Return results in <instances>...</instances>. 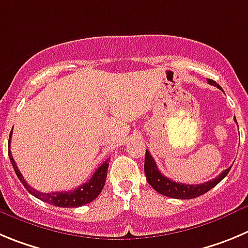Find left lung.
Here are the masks:
<instances>
[{"instance_id": "left-lung-1", "label": "left lung", "mask_w": 248, "mask_h": 248, "mask_svg": "<svg viewBox=\"0 0 248 248\" xmlns=\"http://www.w3.org/2000/svg\"><path fill=\"white\" fill-rule=\"evenodd\" d=\"M207 82L222 90L221 86L216 84L214 80L209 79ZM236 124H237V121H236ZM230 169L231 168L225 169L221 174H218L215 179H211L209 182L202 183V184H183V183H177L175 180L164 177L159 171L157 164H155V160L153 159V157H152L148 151H146V158H144V173H146L148 184L157 193L168 196V198H173V199H194L196 196L207 193L226 177Z\"/></svg>"}]
</instances>
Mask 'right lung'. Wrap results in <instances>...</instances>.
<instances>
[{
  "mask_svg": "<svg viewBox=\"0 0 248 248\" xmlns=\"http://www.w3.org/2000/svg\"><path fill=\"white\" fill-rule=\"evenodd\" d=\"M11 136H12V131L10 133V140H8V157H10L12 167L15 169L17 177H18L19 182L24 185V188L30 191L32 195H34L37 199L42 200L44 202H48L50 205L59 207H78L82 206V205L89 204L93 200H95L101 193L102 188H104L105 182H106V177H108V159L105 160L101 166L95 170L93 174V177L90 180L80 186H78L74 190H68V191H55V193H42V191L35 190L32 188L30 184H27L26 179L22 177L21 171H19L18 167L16 166V162L12 157L11 153Z\"/></svg>",
  "mask_w": 248,
  "mask_h": 248,
  "instance_id": "1",
  "label": "right lung"
}]
</instances>
